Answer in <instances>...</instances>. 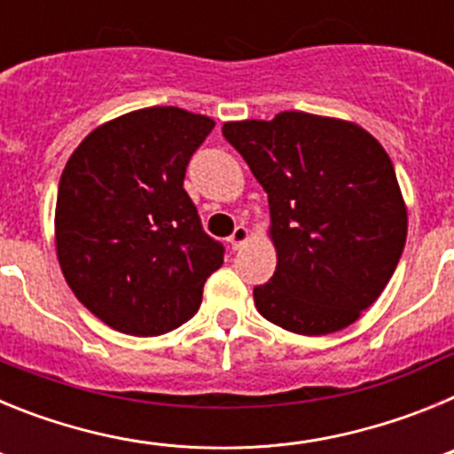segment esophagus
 <instances>
[{
    "label": "esophagus",
    "mask_w": 454,
    "mask_h": 454,
    "mask_svg": "<svg viewBox=\"0 0 454 454\" xmlns=\"http://www.w3.org/2000/svg\"><path fill=\"white\" fill-rule=\"evenodd\" d=\"M247 239H250V230H247L246 224H236L234 234L227 239V243H230L231 250H239V247H243L247 243Z\"/></svg>",
    "instance_id": "esophagus-1"
}]
</instances>
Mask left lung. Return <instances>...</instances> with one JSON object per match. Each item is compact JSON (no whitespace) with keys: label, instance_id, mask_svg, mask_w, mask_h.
I'll return each instance as SVG.
<instances>
[{"label":"left lung","instance_id":"obj_1","mask_svg":"<svg viewBox=\"0 0 454 454\" xmlns=\"http://www.w3.org/2000/svg\"><path fill=\"white\" fill-rule=\"evenodd\" d=\"M223 136L268 192L277 268L259 314L323 336L355 323L398 266L407 207L384 147L359 124L284 111L224 122Z\"/></svg>","mask_w":454,"mask_h":454}]
</instances>
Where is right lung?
I'll return each mask as SVG.
<instances>
[{
	"label": "right lung",
	"instance_id": "right-lung-1",
	"mask_svg": "<svg viewBox=\"0 0 454 454\" xmlns=\"http://www.w3.org/2000/svg\"><path fill=\"white\" fill-rule=\"evenodd\" d=\"M215 122L150 106L99 124L67 159L56 198V256L79 302L108 327L159 336L198 314L223 246L184 191Z\"/></svg>",
	"mask_w": 454,
	"mask_h": 454
}]
</instances>
